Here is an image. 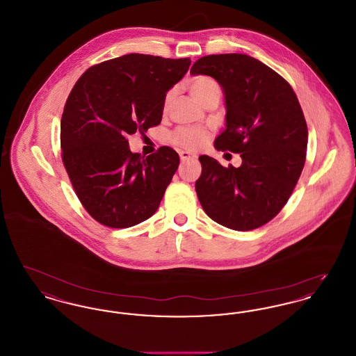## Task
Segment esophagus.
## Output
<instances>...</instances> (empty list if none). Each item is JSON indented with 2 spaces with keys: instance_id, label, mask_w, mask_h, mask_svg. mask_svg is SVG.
Listing matches in <instances>:
<instances>
[{
  "instance_id": "1",
  "label": "esophagus",
  "mask_w": 356,
  "mask_h": 356,
  "mask_svg": "<svg viewBox=\"0 0 356 356\" xmlns=\"http://www.w3.org/2000/svg\"><path fill=\"white\" fill-rule=\"evenodd\" d=\"M179 154H180L181 161H186V160H191V159H196V154H193V153L191 152H186V151H181Z\"/></svg>"
}]
</instances>
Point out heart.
Wrapping results in <instances>:
<instances>
[{"mask_svg":"<svg viewBox=\"0 0 356 356\" xmlns=\"http://www.w3.org/2000/svg\"><path fill=\"white\" fill-rule=\"evenodd\" d=\"M189 89H191L192 95L202 104L208 97H211L213 95H220L221 92L220 85L218 84V81L215 79H212L209 76H196V77L191 79ZM172 97H173V90H170L164 100L165 106L170 105ZM207 138H208L207 131L200 129V128H195V127H180L175 132H172L170 136L172 144L188 149V151H195V149L200 148L207 141Z\"/></svg>","mask_w":356,"mask_h":356,"instance_id":"b5f03b06","label":"heart"}]
</instances>
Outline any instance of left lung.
<instances>
[{
  "mask_svg": "<svg viewBox=\"0 0 356 356\" xmlns=\"http://www.w3.org/2000/svg\"><path fill=\"white\" fill-rule=\"evenodd\" d=\"M191 74L211 76L220 84L227 115L215 148L241 157L238 168L199 157V202L227 228H259L282 211L305 167L308 129L300 104L280 74L247 54L204 56Z\"/></svg>",
  "mask_w": 356,
  "mask_h": 356,
  "instance_id": "1",
  "label": "left lung"
}]
</instances>
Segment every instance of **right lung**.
I'll list each match as a JSON object with an SVG mask.
<instances>
[{
  "label": "right lung",
  "mask_w": 356,
  "mask_h": 356,
  "mask_svg": "<svg viewBox=\"0 0 356 356\" xmlns=\"http://www.w3.org/2000/svg\"><path fill=\"white\" fill-rule=\"evenodd\" d=\"M189 58L131 53L88 69L73 86L61 118L63 163L86 212L102 225L128 228L157 211L179 167L161 147L132 153L127 136L159 125L167 92Z\"/></svg>",
  "instance_id": "obj_1"
}]
</instances>
